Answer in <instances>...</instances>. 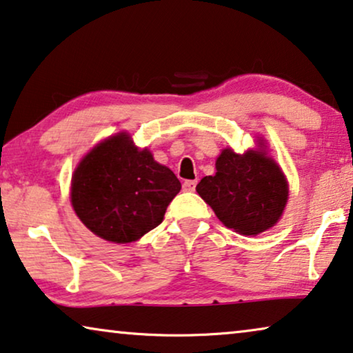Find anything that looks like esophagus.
Instances as JSON below:
<instances>
[{
    "label": "esophagus",
    "mask_w": 353,
    "mask_h": 353,
    "mask_svg": "<svg viewBox=\"0 0 353 353\" xmlns=\"http://www.w3.org/2000/svg\"><path fill=\"white\" fill-rule=\"evenodd\" d=\"M196 186H197V180H186L183 183V189H185L186 192H192L194 189H196Z\"/></svg>",
    "instance_id": "34e87169"
}]
</instances>
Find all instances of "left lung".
<instances>
[{
	"mask_svg": "<svg viewBox=\"0 0 353 353\" xmlns=\"http://www.w3.org/2000/svg\"><path fill=\"white\" fill-rule=\"evenodd\" d=\"M237 154L231 148L216 159V173L196 186L219 221L242 236H258L277 224L288 202L282 168L263 148Z\"/></svg>",
	"mask_w": 353,
	"mask_h": 353,
	"instance_id": "8db88e82",
	"label": "left lung"
}]
</instances>
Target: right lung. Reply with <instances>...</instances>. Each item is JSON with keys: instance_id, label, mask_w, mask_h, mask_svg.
<instances>
[{"instance_id": "obj_1", "label": "right lung", "mask_w": 353, "mask_h": 353, "mask_svg": "<svg viewBox=\"0 0 353 353\" xmlns=\"http://www.w3.org/2000/svg\"><path fill=\"white\" fill-rule=\"evenodd\" d=\"M181 183L125 132L92 148L71 178V205L95 236L135 242L159 226Z\"/></svg>"}]
</instances>
